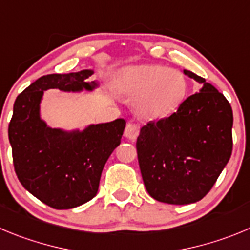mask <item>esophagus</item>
<instances>
[{
    "instance_id": "34e87169",
    "label": "esophagus",
    "mask_w": 250,
    "mask_h": 250,
    "mask_svg": "<svg viewBox=\"0 0 250 250\" xmlns=\"http://www.w3.org/2000/svg\"><path fill=\"white\" fill-rule=\"evenodd\" d=\"M138 134H139L138 125H134V123H130V122L125 125V138L130 139V141H134V139L138 137Z\"/></svg>"
}]
</instances>
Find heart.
<instances>
[{"label": "heart", "instance_id": "b5f03b06", "mask_svg": "<svg viewBox=\"0 0 250 250\" xmlns=\"http://www.w3.org/2000/svg\"><path fill=\"white\" fill-rule=\"evenodd\" d=\"M117 91L127 99H136L133 108L139 118L159 121L171 116L183 104L188 81L184 72L163 65H133L120 72Z\"/></svg>", "mask_w": 250, "mask_h": 250}]
</instances>
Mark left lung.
<instances>
[{
	"label": "left lung",
	"instance_id": "obj_1",
	"mask_svg": "<svg viewBox=\"0 0 250 250\" xmlns=\"http://www.w3.org/2000/svg\"><path fill=\"white\" fill-rule=\"evenodd\" d=\"M201 85L170 117L149 122L137 138L139 167L149 195L170 205L200 201L232 154L233 112L213 85L190 70Z\"/></svg>",
	"mask_w": 250,
	"mask_h": 250
}]
</instances>
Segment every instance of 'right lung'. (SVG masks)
Instances as JSON below:
<instances>
[{
    "label": "right lung",
    "mask_w": 250,
    "mask_h": 250,
    "mask_svg": "<svg viewBox=\"0 0 250 250\" xmlns=\"http://www.w3.org/2000/svg\"><path fill=\"white\" fill-rule=\"evenodd\" d=\"M91 69L39 78L20 93L8 125L13 165L23 188L48 206L69 209L96 196L102 170L121 144L125 121L88 125L83 129L51 128L41 117L44 91H93Z\"/></svg>",
    "instance_id": "obj_1"
}]
</instances>
